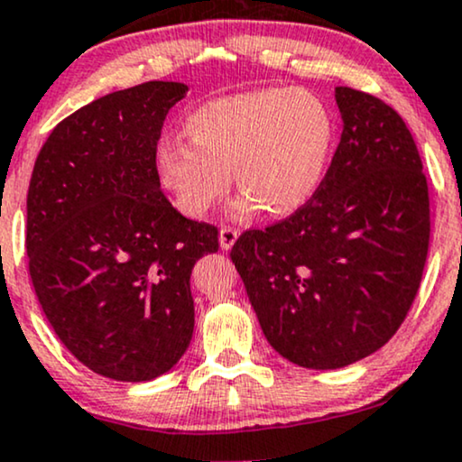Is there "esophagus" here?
I'll return each instance as SVG.
<instances>
[{"mask_svg":"<svg viewBox=\"0 0 462 462\" xmlns=\"http://www.w3.org/2000/svg\"><path fill=\"white\" fill-rule=\"evenodd\" d=\"M236 238H238V230H236V227L224 226V227H221V230H219V245H221V249H224V251L232 249V245L236 243Z\"/></svg>","mask_w":462,"mask_h":462,"instance_id":"esophagus-1","label":"esophagus"}]
</instances>
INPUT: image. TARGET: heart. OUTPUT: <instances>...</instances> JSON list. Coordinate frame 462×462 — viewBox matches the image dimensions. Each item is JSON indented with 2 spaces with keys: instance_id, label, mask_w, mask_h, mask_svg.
Returning <instances> with one entry per match:
<instances>
[{
  "instance_id": "obj_1",
  "label": "heart",
  "mask_w": 462,
  "mask_h": 462,
  "mask_svg": "<svg viewBox=\"0 0 462 462\" xmlns=\"http://www.w3.org/2000/svg\"><path fill=\"white\" fill-rule=\"evenodd\" d=\"M189 140L162 138L157 174L188 217L200 219L232 189L238 215L285 217L318 194L337 143V121L318 96L260 89L202 104L185 121Z\"/></svg>"
}]
</instances>
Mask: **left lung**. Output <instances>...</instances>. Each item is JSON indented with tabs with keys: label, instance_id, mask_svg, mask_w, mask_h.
I'll return each mask as SVG.
<instances>
[{
	"label": "left lung",
	"instance_id": "left-lung-1",
	"mask_svg": "<svg viewBox=\"0 0 462 462\" xmlns=\"http://www.w3.org/2000/svg\"><path fill=\"white\" fill-rule=\"evenodd\" d=\"M341 143L318 194L230 258L268 343L305 369H341L386 346L416 299L429 254V185L405 121L337 87Z\"/></svg>",
	"mask_w": 462,
	"mask_h": 462
}]
</instances>
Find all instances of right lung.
I'll list each match as a JSON object with an SVG mask.
<instances>
[{
  "label": "right lung",
  "mask_w": 462,
  "mask_h": 462,
  "mask_svg": "<svg viewBox=\"0 0 462 462\" xmlns=\"http://www.w3.org/2000/svg\"><path fill=\"white\" fill-rule=\"evenodd\" d=\"M188 85L149 80L79 108L40 149L27 191L29 274L76 360L149 382L194 335L191 268L217 227L183 217L160 189L155 149Z\"/></svg>",
  "instance_id": "1"
}]
</instances>
